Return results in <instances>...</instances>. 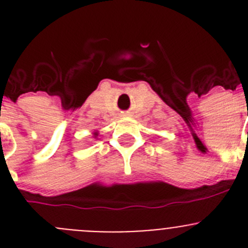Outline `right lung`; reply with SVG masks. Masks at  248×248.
Wrapping results in <instances>:
<instances>
[{"mask_svg": "<svg viewBox=\"0 0 248 248\" xmlns=\"http://www.w3.org/2000/svg\"><path fill=\"white\" fill-rule=\"evenodd\" d=\"M94 136H97V133H94Z\"/></svg>", "mask_w": 248, "mask_h": 248, "instance_id": "add662e5", "label": "right lung"}]
</instances>
